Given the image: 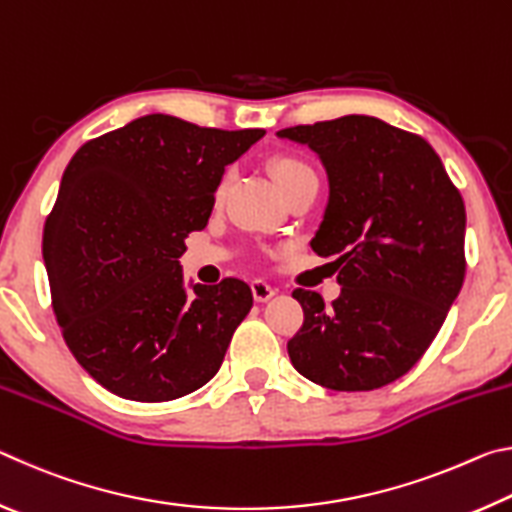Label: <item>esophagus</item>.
<instances>
[{"instance_id": "1", "label": "esophagus", "mask_w": 512, "mask_h": 512, "mask_svg": "<svg viewBox=\"0 0 512 512\" xmlns=\"http://www.w3.org/2000/svg\"><path fill=\"white\" fill-rule=\"evenodd\" d=\"M250 289H253V296L257 302H268L275 296V289L264 280H253L250 282Z\"/></svg>"}]
</instances>
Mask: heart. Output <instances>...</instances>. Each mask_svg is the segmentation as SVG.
Listing matches in <instances>:
<instances>
[{
  "instance_id": "obj_1",
  "label": "heart",
  "mask_w": 512,
  "mask_h": 512,
  "mask_svg": "<svg viewBox=\"0 0 512 512\" xmlns=\"http://www.w3.org/2000/svg\"><path fill=\"white\" fill-rule=\"evenodd\" d=\"M271 173H273L277 187H280L282 196L287 194L291 187L305 183V180H318L316 178V171L311 169L305 160L293 158V155H284V158L273 160Z\"/></svg>"
}]
</instances>
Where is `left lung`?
<instances>
[{
    "mask_svg": "<svg viewBox=\"0 0 512 512\" xmlns=\"http://www.w3.org/2000/svg\"><path fill=\"white\" fill-rule=\"evenodd\" d=\"M277 137L323 162L329 198L311 248L336 257L341 296L296 289L305 323L293 368L329 391H375L422 357L465 277V205L422 137L368 115L293 126Z\"/></svg>",
    "mask_w": 512,
    "mask_h": 512,
    "instance_id": "obj_1",
    "label": "left lung"
}]
</instances>
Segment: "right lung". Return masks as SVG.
Segmentation results:
<instances>
[{"mask_svg":"<svg viewBox=\"0 0 512 512\" xmlns=\"http://www.w3.org/2000/svg\"><path fill=\"white\" fill-rule=\"evenodd\" d=\"M264 133L146 115L69 160L42 257L67 348L110 393L169 402L219 372L253 293L237 277L187 289L178 259L225 167Z\"/></svg>","mask_w":512,"mask_h":512,"instance_id":"1","label":"right lung"}]
</instances>
